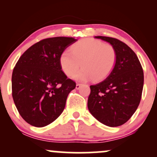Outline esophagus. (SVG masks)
<instances>
[{"instance_id":"esophagus-1","label":"esophagus","mask_w":157,"mask_h":157,"mask_svg":"<svg viewBox=\"0 0 157 157\" xmlns=\"http://www.w3.org/2000/svg\"><path fill=\"white\" fill-rule=\"evenodd\" d=\"M82 86V85L80 83H77L76 84V89H80V87Z\"/></svg>"}]
</instances>
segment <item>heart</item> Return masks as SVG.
I'll use <instances>...</instances> for the list:
<instances>
[{
  "mask_svg": "<svg viewBox=\"0 0 157 157\" xmlns=\"http://www.w3.org/2000/svg\"><path fill=\"white\" fill-rule=\"evenodd\" d=\"M117 61V53L113 46L93 38H85L75 43L71 51L66 50L60 58V66L68 77L75 75L79 81H100L112 71Z\"/></svg>",
  "mask_w": 157,
  "mask_h": 157,
  "instance_id": "heart-1",
  "label": "heart"
}]
</instances>
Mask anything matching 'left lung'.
<instances>
[{"label": "left lung", "instance_id": "obj_1", "mask_svg": "<svg viewBox=\"0 0 157 157\" xmlns=\"http://www.w3.org/2000/svg\"><path fill=\"white\" fill-rule=\"evenodd\" d=\"M109 43L117 53L112 71L104 80L90 86V113L104 125H123L137 109L142 97L144 74L137 56L125 43L116 38L95 36Z\"/></svg>", "mask_w": 157, "mask_h": 157}]
</instances>
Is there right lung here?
I'll return each instance as SVG.
<instances>
[{
    "label": "right lung",
    "instance_id": "right-lung-1",
    "mask_svg": "<svg viewBox=\"0 0 157 157\" xmlns=\"http://www.w3.org/2000/svg\"><path fill=\"white\" fill-rule=\"evenodd\" d=\"M74 37H55L39 41L21 55L12 76V97L26 122L49 125L62 113L70 91L76 87L62 71L60 58Z\"/></svg>",
    "mask_w": 157,
    "mask_h": 157
}]
</instances>
